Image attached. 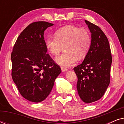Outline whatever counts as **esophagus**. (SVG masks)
<instances>
[{"label": "esophagus", "mask_w": 124, "mask_h": 124, "mask_svg": "<svg viewBox=\"0 0 124 124\" xmlns=\"http://www.w3.org/2000/svg\"><path fill=\"white\" fill-rule=\"evenodd\" d=\"M61 69H62V72H67V71L68 70V69L66 68L65 67H61Z\"/></svg>", "instance_id": "34e87169"}]
</instances>
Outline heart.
Returning a JSON list of instances; mask_svg holds the SVG:
<instances>
[{
    "label": "heart",
    "instance_id": "obj_1",
    "mask_svg": "<svg viewBox=\"0 0 124 124\" xmlns=\"http://www.w3.org/2000/svg\"><path fill=\"white\" fill-rule=\"evenodd\" d=\"M91 37L85 29L68 25L59 29L55 35H49L46 39V46L52 55H57L64 45V51L55 57V62L64 67H69L82 59L89 51Z\"/></svg>",
    "mask_w": 124,
    "mask_h": 124
}]
</instances>
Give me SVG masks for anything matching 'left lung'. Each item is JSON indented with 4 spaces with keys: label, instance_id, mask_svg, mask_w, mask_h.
Listing matches in <instances>:
<instances>
[{
    "label": "left lung",
    "instance_id": "left-lung-1",
    "mask_svg": "<svg viewBox=\"0 0 124 124\" xmlns=\"http://www.w3.org/2000/svg\"><path fill=\"white\" fill-rule=\"evenodd\" d=\"M91 33V45L82 64L74 68L81 100L91 103L101 99L110 83L112 55L106 35L99 26L85 20Z\"/></svg>",
    "mask_w": 124,
    "mask_h": 124
}]
</instances>
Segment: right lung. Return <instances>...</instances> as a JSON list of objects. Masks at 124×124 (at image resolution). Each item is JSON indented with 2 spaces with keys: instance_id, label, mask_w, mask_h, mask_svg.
Masks as SVG:
<instances>
[{
  "instance_id": "1",
  "label": "right lung",
  "mask_w": 124,
  "mask_h": 124,
  "mask_svg": "<svg viewBox=\"0 0 124 124\" xmlns=\"http://www.w3.org/2000/svg\"><path fill=\"white\" fill-rule=\"evenodd\" d=\"M53 23L34 22L21 32L11 54L12 77L20 94L32 102L46 98L61 68L48 54L44 31Z\"/></svg>"
}]
</instances>
